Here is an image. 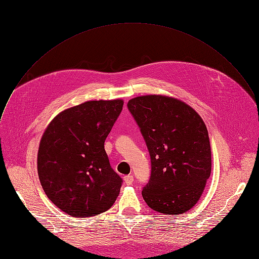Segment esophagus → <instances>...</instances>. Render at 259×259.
Masks as SVG:
<instances>
[{
  "mask_svg": "<svg viewBox=\"0 0 259 259\" xmlns=\"http://www.w3.org/2000/svg\"><path fill=\"white\" fill-rule=\"evenodd\" d=\"M133 176L132 175H128V176H125L124 177V181H125V183L127 184V185H131L132 183H133Z\"/></svg>",
  "mask_w": 259,
  "mask_h": 259,
  "instance_id": "obj_1",
  "label": "esophagus"
}]
</instances>
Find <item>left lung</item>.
Masks as SVG:
<instances>
[{"label": "left lung", "mask_w": 259, "mask_h": 259, "mask_svg": "<svg viewBox=\"0 0 259 259\" xmlns=\"http://www.w3.org/2000/svg\"><path fill=\"white\" fill-rule=\"evenodd\" d=\"M151 157L143 198L153 210L181 214L199 201L211 173L208 131L184 102L159 95L128 102Z\"/></svg>", "instance_id": "1"}]
</instances>
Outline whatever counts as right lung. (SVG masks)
<instances>
[{"label":"right lung","instance_id":"right-lung-1","mask_svg":"<svg viewBox=\"0 0 259 259\" xmlns=\"http://www.w3.org/2000/svg\"><path fill=\"white\" fill-rule=\"evenodd\" d=\"M123 100L88 101L60 112L39 144L37 170L48 198L72 217L108 210L120 178L112 169L104 143L123 109Z\"/></svg>","mask_w":259,"mask_h":259}]
</instances>
